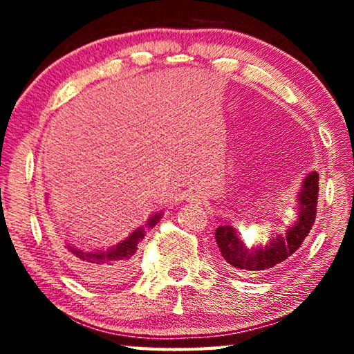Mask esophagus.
<instances>
[{"label":"esophagus","mask_w":354,"mask_h":354,"mask_svg":"<svg viewBox=\"0 0 354 354\" xmlns=\"http://www.w3.org/2000/svg\"><path fill=\"white\" fill-rule=\"evenodd\" d=\"M185 200H187L189 203H196L200 200V196H198V194H194V192H189L187 195H185Z\"/></svg>","instance_id":"1"}]
</instances>
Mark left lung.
I'll return each mask as SVG.
<instances>
[{
    "label": "left lung",
    "mask_w": 354,
    "mask_h": 354,
    "mask_svg": "<svg viewBox=\"0 0 354 354\" xmlns=\"http://www.w3.org/2000/svg\"><path fill=\"white\" fill-rule=\"evenodd\" d=\"M319 198V173L310 171L299 184L297 194V218L284 234L270 236L267 242L256 241L247 245L239 237L230 221L221 220L215 230V242L225 262L237 273L267 272L295 253L313 230Z\"/></svg>",
    "instance_id": "8db88e82"
}]
</instances>
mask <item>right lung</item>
<instances>
[{
	"label": "right lung",
	"mask_w": 354,
	"mask_h": 354,
	"mask_svg": "<svg viewBox=\"0 0 354 354\" xmlns=\"http://www.w3.org/2000/svg\"><path fill=\"white\" fill-rule=\"evenodd\" d=\"M45 205L50 206L48 194H45ZM164 212H154L151 217L147 220L143 226L136 227L129 232L128 237L120 241L112 247L101 248V250H86L71 243L70 241H62L59 237V251L62 253L65 262L73 268L82 279L91 283L92 287H109L115 286L120 281L129 277L133 270L134 254L137 251V245L147 234V230L158 223L162 218Z\"/></svg>",
	"instance_id": "add662e5"
}]
</instances>
